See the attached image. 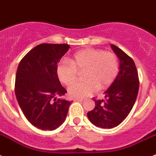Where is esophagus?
Listing matches in <instances>:
<instances>
[{"mask_svg":"<svg viewBox=\"0 0 156 156\" xmlns=\"http://www.w3.org/2000/svg\"><path fill=\"white\" fill-rule=\"evenodd\" d=\"M74 101H77V102H83L84 99H81V98H75Z\"/></svg>","mask_w":156,"mask_h":156,"instance_id":"1","label":"esophagus"}]
</instances>
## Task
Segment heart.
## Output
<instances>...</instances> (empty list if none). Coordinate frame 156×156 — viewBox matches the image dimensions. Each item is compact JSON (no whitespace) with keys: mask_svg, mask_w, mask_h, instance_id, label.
<instances>
[{"mask_svg":"<svg viewBox=\"0 0 156 156\" xmlns=\"http://www.w3.org/2000/svg\"><path fill=\"white\" fill-rule=\"evenodd\" d=\"M71 62L62 61L57 67L59 80L66 85L76 81L78 72H83L85 81L73 84L68 93L75 98L92 95L98 88L104 89L113 82L119 71L117 57L111 52L87 48L74 54Z\"/></svg>","mask_w":156,"mask_h":156,"instance_id":"1","label":"heart"}]
</instances>
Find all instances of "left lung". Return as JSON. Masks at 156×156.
Segmentation results:
<instances>
[{
	"label": "left lung",
	"mask_w": 156,
	"mask_h": 156,
	"mask_svg": "<svg viewBox=\"0 0 156 156\" xmlns=\"http://www.w3.org/2000/svg\"><path fill=\"white\" fill-rule=\"evenodd\" d=\"M111 48L120 61L118 75L104 92L105 100H95V106L87 113L88 120L101 128L118 126L128 116L137 99L139 80L132 58L115 45Z\"/></svg>",
	"instance_id": "1"
}]
</instances>
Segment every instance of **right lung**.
<instances>
[{
  "label": "right lung",
  "mask_w": 156,
  "mask_h": 156,
  "mask_svg": "<svg viewBox=\"0 0 156 156\" xmlns=\"http://www.w3.org/2000/svg\"><path fill=\"white\" fill-rule=\"evenodd\" d=\"M68 44L42 43L31 50L18 67L15 92L21 109L34 127L54 130L64 122L71 102L57 96L67 92L57 75V64Z\"/></svg>",
  "instance_id": "1"
}]
</instances>
